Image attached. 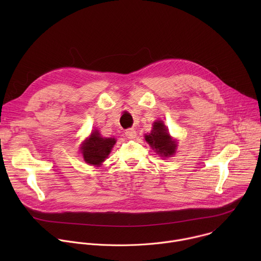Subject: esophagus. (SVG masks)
Returning a JSON list of instances; mask_svg holds the SVG:
<instances>
[{
    "instance_id": "1",
    "label": "esophagus",
    "mask_w": 261,
    "mask_h": 261,
    "mask_svg": "<svg viewBox=\"0 0 261 261\" xmlns=\"http://www.w3.org/2000/svg\"><path fill=\"white\" fill-rule=\"evenodd\" d=\"M125 135L129 139H134L136 137V131L134 129H127L125 131Z\"/></svg>"
}]
</instances>
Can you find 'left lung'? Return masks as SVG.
I'll use <instances>...</instances> for the list:
<instances>
[{
    "mask_svg": "<svg viewBox=\"0 0 261 261\" xmlns=\"http://www.w3.org/2000/svg\"><path fill=\"white\" fill-rule=\"evenodd\" d=\"M144 139L161 157H170L175 153L176 140L171 138L162 121L154 122L151 133L145 134Z\"/></svg>",
    "mask_w": 261,
    "mask_h": 261,
    "instance_id": "1",
    "label": "left lung"
}]
</instances>
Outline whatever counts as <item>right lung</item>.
Instances as JSON below:
<instances>
[{
    "label": "right lung",
    "mask_w": 261,
    "mask_h": 261,
    "mask_svg": "<svg viewBox=\"0 0 261 261\" xmlns=\"http://www.w3.org/2000/svg\"><path fill=\"white\" fill-rule=\"evenodd\" d=\"M116 141V138L102 137L98 130H93L90 137L83 142L81 147L84 160L90 165L100 166L110 154Z\"/></svg>",
    "instance_id": "1"
}]
</instances>
